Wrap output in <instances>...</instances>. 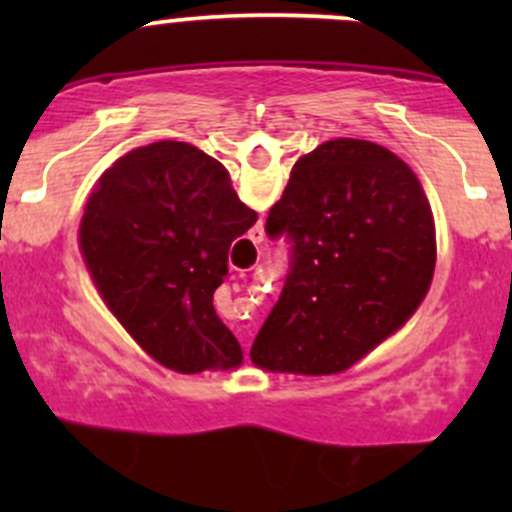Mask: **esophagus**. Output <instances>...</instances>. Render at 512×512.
I'll return each mask as SVG.
<instances>
[{"instance_id": "34e87169", "label": "esophagus", "mask_w": 512, "mask_h": 512, "mask_svg": "<svg viewBox=\"0 0 512 512\" xmlns=\"http://www.w3.org/2000/svg\"><path fill=\"white\" fill-rule=\"evenodd\" d=\"M252 240L260 242V240H262V230H255V232H252Z\"/></svg>"}]
</instances>
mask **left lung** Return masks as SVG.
Returning <instances> with one entry per match:
<instances>
[{"instance_id": "left-lung-1", "label": "left lung", "mask_w": 512, "mask_h": 512, "mask_svg": "<svg viewBox=\"0 0 512 512\" xmlns=\"http://www.w3.org/2000/svg\"><path fill=\"white\" fill-rule=\"evenodd\" d=\"M265 230L292 247L250 349L260 369L339 374L404 327L431 287V205L414 170L371 141L334 138L299 158Z\"/></svg>"}]
</instances>
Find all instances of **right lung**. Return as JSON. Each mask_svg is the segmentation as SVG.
I'll return each mask as SVG.
<instances>
[{"instance_id": "right-lung-1", "label": "right lung", "mask_w": 512, "mask_h": 512, "mask_svg": "<svg viewBox=\"0 0 512 512\" xmlns=\"http://www.w3.org/2000/svg\"><path fill=\"white\" fill-rule=\"evenodd\" d=\"M257 223L215 158L158 141L118 158L79 227L86 270L113 317L180 374L235 369L242 349L213 307L227 252Z\"/></svg>"}]
</instances>
